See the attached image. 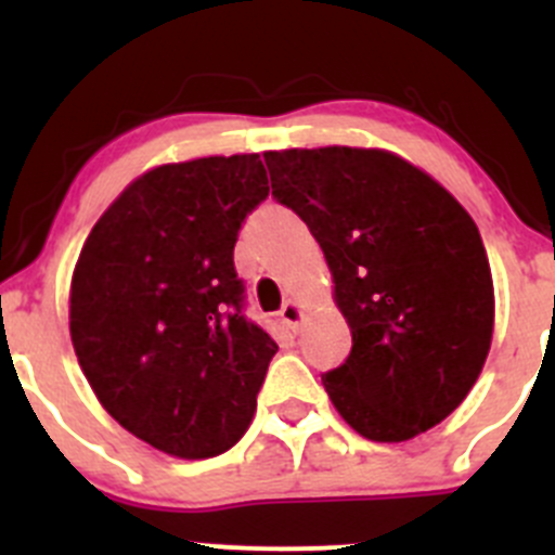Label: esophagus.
<instances>
[{"label": "esophagus", "instance_id": "1", "mask_svg": "<svg viewBox=\"0 0 555 555\" xmlns=\"http://www.w3.org/2000/svg\"><path fill=\"white\" fill-rule=\"evenodd\" d=\"M282 319H284V324H287V327H293V330H298L300 327V322H304V306L298 304V300H287V304L282 306Z\"/></svg>", "mask_w": 555, "mask_h": 555}]
</instances>
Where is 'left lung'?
<instances>
[{"label": "left lung", "mask_w": 555, "mask_h": 555, "mask_svg": "<svg viewBox=\"0 0 555 555\" xmlns=\"http://www.w3.org/2000/svg\"><path fill=\"white\" fill-rule=\"evenodd\" d=\"M262 158L273 198L322 246L351 327L349 357L322 376L335 411L376 443L433 429L478 382L494 333V282L473 217L386 150Z\"/></svg>", "instance_id": "8db88e82"}]
</instances>
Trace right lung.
<instances>
[{"mask_svg":"<svg viewBox=\"0 0 555 555\" xmlns=\"http://www.w3.org/2000/svg\"><path fill=\"white\" fill-rule=\"evenodd\" d=\"M266 195L257 153L155 166L112 201L77 257V362L104 411L169 456L225 453L255 416L279 346L244 317L233 246Z\"/></svg>","mask_w":555,"mask_h":555,"instance_id":"obj_1","label":"right lung"}]
</instances>
